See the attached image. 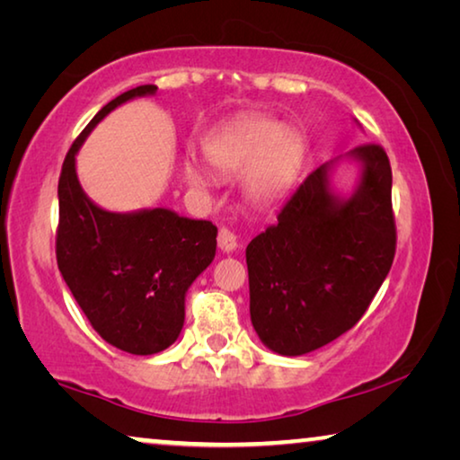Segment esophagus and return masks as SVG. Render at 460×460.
Listing matches in <instances>:
<instances>
[{
    "mask_svg": "<svg viewBox=\"0 0 460 460\" xmlns=\"http://www.w3.org/2000/svg\"><path fill=\"white\" fill-rule=\"evenodd\" d=\"M219 247L223 249V252H233V249L237 247V237H235V233H233L229 227H221L219 229Z\"/></svg>",
    "mask_w": 460,
    "mask_h": 460,
    "instance_id": "obj_1",
    "label": "esophagus"
}]
</instances>
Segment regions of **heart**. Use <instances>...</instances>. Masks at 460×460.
<instances>
[{
	"label": "heart",
	"instance_id": "b5f03b06",
	"mask_svg": "<svg viewBox=\"0 0 460 460\" xmlns=\"http://www.w3.org/2000/svg\"><path fill=\"white\" fill-rule=\"evenodd\" d=\"M207 158L221 174L245 172L247 194L258 202H270L290 189L305 160V139L296 129L279 128L270 119H247L215 137L207 147ZM189 182L200 186V170L186 162Z\"/></svg>",
	"mask_w": 460,
	"mask_h": 460
}]
</instances>
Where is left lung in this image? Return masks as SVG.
<instances>
[{
  "mask_svg": "<svg viewBox=\"0 0 460 460\" xmlns=\"http://www.w3.org/2000/svg\"><path fill=\"white\" fill-rule=\"evenodd\" d=\"M351 155L363 162L353 199L332 197L323 164L245 249L253 329L279 355L310 353L353 329L394 263L389 158L371 142Z\"/></svg>",
  "mask_w": 460,
  "mask_h": 460,
  "instance_id": "8db88e82",
  "label": "left lung"
}]
</instances>
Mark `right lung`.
<instances>
[{
    "label": "right lung",
    "mask_w": 460,
    "mask_h": 460,
    "mask_svg": "<svg viewBox=\"0 0 460 460\" xmlns=\"http://www.w3.org/2000/svg\"><path fill=\"white\" fill-rule=\"evenodd\" d=\"M155 89L139 84L109 101L73 142L58 178L60 274L93 329L109 345L134 355L160 353L178 339L186 290L215 258L217 227L168 208L103 211L84 197L75 154L109 111Z\"/></svg>",
    "instance_id": "1"
}]
</instances>
